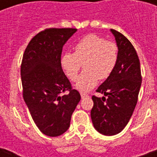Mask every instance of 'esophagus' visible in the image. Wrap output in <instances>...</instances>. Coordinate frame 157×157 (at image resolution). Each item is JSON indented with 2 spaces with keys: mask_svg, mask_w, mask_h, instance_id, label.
Wrapping results in <instances>:
<instances>
[{
  "mask_svg": "<svg viewBox=\"0 0 157 157\" xmlns=\"http://www.w3.org/2000/svg\"><path fill=\"white\" fill-rule=\"evenodd\" d=\"M80 95H81L82 98H84V97L87 96V94H86V93H80Z\"/></svg>",
  "mask_w": 157,
  "mask_h": 157,
  "instance_id": "obj_1",
  "label": "esophagus"
}]
</instances>
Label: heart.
I'll list each match as a JSON object with an SVG mask.
<instances>
[{"label":"heart","mask_w":157,"mask_h":157,"mask_svg":"<svg viewBox=\"0 0 157 157\" xmlns=\"http://www.w3.org/2000/svg\"><path fill=\"white\" fill-rule=\"evenodd\" d=\"M118 61V47L115 43L95 34L82 37L75 45L74 53L65 52L61 64L71 80H75L82 64L85 71L75 84L76 88L86 92L94 87L98 79L105 80L111 75Z\"/></svg>","instance_id":"1"}]
</instances>
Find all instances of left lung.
<instances>
[{
  "label": "left lung",
  "mask_w": 157,
  "mask_h": 157,
  "mask_svg": "<svg viewBox=\"0 0 157 157\" xmlns=\"http://www.w3.org/2000/svg\"><path fill=\"white\" fill-rule=\"evenodd\" d=\"M111 32L118 47V61L113 73L96 92L102 98L93 96L91 118L95 129L104 136H114L128 123L138 100L142 85L139 57L130 41L114 29Z\"/></svg>",
  "instance_id": "obj_1"
}]
</instances>
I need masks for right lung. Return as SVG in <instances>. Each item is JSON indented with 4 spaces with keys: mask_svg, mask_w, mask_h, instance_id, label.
<instances>
[{
    "mask_svg": "<svg viewBox=\"0 0 157 157\" xmlns=\"http://www.w3.org/2000/svg\"><path fill=\"white\" fill-rule=\"evenodd\" d=\"M76 31L71 28L46 29L30 40L22 57L23 100L36 127L51 137L69 128L71 114L81 99L61 66L63 46Z\"/></svg>",
    "mask_w": 157,
    "mask_h": 157,
    "instance_id": "add662e5",
    "label": "right lung"
}]
</instances>
